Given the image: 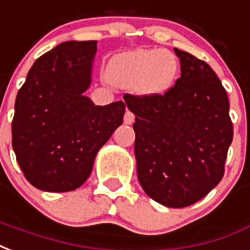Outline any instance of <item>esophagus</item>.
<instances>
[{"instance_id": "esophagus-1", "label": "esophagus", "mask_w": 250, "mask_h": 250, "mask_svg": "<svg viewBox=\"0 0 250 250\" xmlns=\"http://www.w3.org/2000/svg\"><path fill=\"white\" fill-rule=\"evenodd\" d=\"M135 122V115L131 112V111H125V125H132Z\"/></svg>"}]
</instances>
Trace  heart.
Listing matches in <instances>:
<instances>
[{"label":"heart","mask_w":250,"mask_h":250,"mask_svg":"<svg viewBox=\"0 0 250 250\" xmlns=\"http://www.w3.org/2000/svg\"><path fill=\"white\" fill-rule=\"evenodd\" d=\"M179 75V61L169 50L138 49L115 55L107 66V81L143 97L167 94Z\"/></svg>","instance_id":"1"}]
</instances>
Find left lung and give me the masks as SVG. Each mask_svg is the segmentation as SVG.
Listing matches in <instances>:
<instances>
[{"label":"left lung","mask_w":250,"mask_h":250,"mask_svg":"<svg viewBox=\"0 0 250 250\" xmlns=\"http://www.w3.org/2000/svg\"><path fill=\"white\" fill-rule=\"evenodd\" d=\"M180 78L162 97L125 95L135 115L138 179L159 204L183 208L209 193L224 175L232 139L229 101L204 61L175 47Z\"/></svg>","instance_id":"1"}]
</instances>
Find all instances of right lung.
<instances>
[{"label":"right lung","mask_w":250,"mask_h":250,"mask_svg":"<svg viewBox=\"0 0 250 250\" xmlns=\"http://www.w3.org/2000/svg\"><path fill=\"white\" fill-rule=\"evenodd\" d=\"M95 53L97 41L62 42L37 59L17 94L12 146L27 182L41 191L79 188L123 123V102L95 106L83 94Z\"/></svg>","instance_id":"right-lung-1"}]
</instances>
